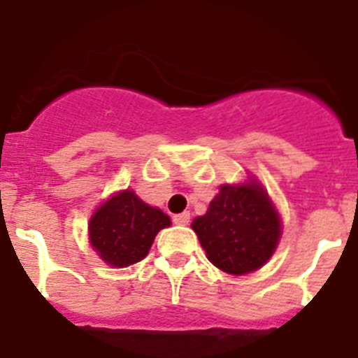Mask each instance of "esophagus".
Instances as JSON below:
<instances>
[{"mask_svg":"<svg viewBox=\"0 0 358 358\" xmlns=\"http://www.w3.org/2000/svg\"><path fill=\"white\" fill-rule=\"evenodd\" d=\"M189 218H191V215H189V213L185 211V213H180V215H174L173 216V222L176 225H187L189 224Z\"/></svg>","mask_w":358,"mask_h":358,"instance_id":"34e87169","label":"esophagus"}]
</instances>
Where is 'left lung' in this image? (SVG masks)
Instances as JSON below:
<instances>
[{"mask_svg":"<svg viewBox=\"0 0 358 358\" xmlns=\"http://www.w3.org/2000/svg\"><path fill=\"white\" fill-rule=\"evenodd\" d=\"M209 262L229 275L257 271L275 253L280 215L262 185L249 178L222 185L203 216L191 224Z\"/></svg>","mask_w":358,"mask_h":358,"instance_id":"left-lung-1","label":"left lung"}]
</instances>
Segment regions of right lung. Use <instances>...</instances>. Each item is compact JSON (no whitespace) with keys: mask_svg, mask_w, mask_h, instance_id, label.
Masks as SVG:
<instances>
[{"mask_svg":"<svg viewBox=\"0 0 358 358\" xmlns=\"http://www.w3.org/2000/svg\"><path fill=\"white\" fill-rule=\"evenodd\" d=\"M171 218L125 189L101 203L89 222V240L98 257L113 267H127L147 257L155 236Z\"/></svg>","mask_w":358,"mask_h":358,"instance_id":"add662e5","label":"right lung"}]
</instances>
